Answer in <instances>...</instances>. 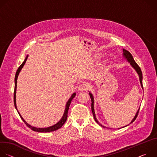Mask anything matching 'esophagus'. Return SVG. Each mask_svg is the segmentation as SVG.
<instances>
[{
    "label": "esophagus",
    "mask_w": 157,
    "mask_h": 157,
    "mask_svg": "<svg viewBox=\"0 0 157 157\" xmlns=\"http://www.w3.org/2000/svg\"><path fill=\"white\" fill-rule=\"evenodd\" d=\"M89 85L87 84V83L86 82H82V84H81L79 87H78V90L80 91H86V89L88 88Z\"/></svg>",
    "instance_id": "34e87169"
}]
</instances>
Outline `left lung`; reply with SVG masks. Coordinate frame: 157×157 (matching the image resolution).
<instances>
[{"mask_svg": "<svg viewBox=\"0 0 157 157\" xmlns=\"http://www.w3.org/2000/svg\"><path fill=\"white\" fill-rule=\"evenodd\" d=\"M123 53H123L124 57L127 60L128 62L130 63V64H131V66L133 67V68L134 69L136 70V71L137 73H138V75H139V76L140 82L142 87V89H143V84H142V71H141L140 68L139 66V65L136 63V62L135 61V60L133 59L132 55H131V53H130L129 52H128L127 50H125V49H123ZM89 96H90V98H91V102H92V103H91V110H92V113H93V114L94 120H95V121H96L98 124H99V123L98 122V120H97V119H96V115H95V112H94V98H93V94H92L91 93H89ZM139 110H140V108L139 109L138 111L137 112V113H136L135 117H134V118L132 119V121H131V122H130V124H132L134 121H135V120L136 119V118L137 117L138 114H139ZM99 125H101V124H99ZM101 126L103 127L104 128L105 127H104V126H103V125H101ZM126 126H127V125H126ZM126 126H125V127H126Z\"/></svg>", "mask_w": 157, "mask_h": 157, "instance_id": "left-lung-1", "label": "left lung"}]
</instances>
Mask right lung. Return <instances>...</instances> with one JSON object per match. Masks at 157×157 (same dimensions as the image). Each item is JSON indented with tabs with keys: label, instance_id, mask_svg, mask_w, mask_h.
Returning a JSON list of instances; mask_svg holds the SVG:
<instances>
[{
	"label": "right lung",
	"instance_id": "add662e5",
	"mask_svg": "<svg viewBox=\"0 0 157 157\" xmlns=\"http://www.w3.org/2000/svg\"><path fill=\"white\" fill-rule=\"evenodd\" d=\"M27 58H28V55L27 56V57L25 58L24 61L22 63V64L18 67V68L16 72V74H15V88H14V93H13V102H14V105H15V109H17V112L18 114L20 115V117H21V119H22V121H23L24 122V123L28 126V127H29L30 128H31L32 130L33 131H35V132H53V131H55V130H56L58 129H59V128H61L63 125L66 122V120H67V117H68V109H69V107H70V104L71 102V101L73 100V99L76 96V93H74L72 96H71V98H70V99L68 101V102H67L66 104V108H65V110H64V114L62 117V118L61 119V120L58 122L56 123V124L51 126V127H47V128H36V127H32L31 126L30 124H29L28 123H27L25 122V121L23 119V117H22L21 116V115L20 114L19 112L17 110V105H16V89H17V78H18V76L19 75V73L20 72L21 70L22 69V68H23V66H24L27 59Z\"/></svg>",
	"mask_w": 157,
	"mask_h": 157
}]
</instances>
